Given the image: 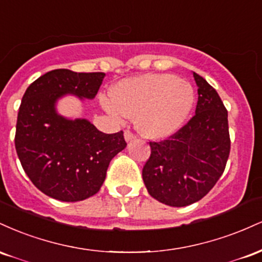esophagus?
Segmentation results:
<instances>
[{
	"instance_id": "obj_1",
	"label": "esophagus",
	"mask_w": 262,
	"mask_h": 262,
	"mask_svg": "<svg viewBox=\"0 0 262 262\" xmlns=\"http://www.w3.org/2000/svg\"><path fill=\"white\" fill-rule=\"evenodd\" d=\"M135 135L133 134V133H130V132L129 130H125L124 132V139H125V141H127V143H129V141H133V140H135Z\"/></svg>"
}]
</instances>
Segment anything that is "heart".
Returning a JSON list of instances; mask_svg holds the SVG:
<instances>
[{"instance_id":"b5f03b06","label":"heart","mask_w":262,"mask_h":262,"mask_svg":"<svg viewBox=\"0 0 262 262\" xmlns=\"http://www.w3.org/2000/svg\"><path fill=\"white\" fill-rule=\"evenodd\" d=\"M193 87L172 74H148L122 80L102 106L117 119L137 116V128L150 139L179 132L193 110Z\"/></svg>"}]
</instances>
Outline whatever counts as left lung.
Listing matches in <instances>:
<instances>
[{
	"instance_id": "left-lung-1",
	"label": "left lung",
	"mask_w": 262,
	"mask_h": 262,
	"mask_svg": "<svg viewBox=\"0 0 262 262\" xmlns=\"http://www.w3.org/2000/svg\"><path fill=\"white\" fill-rule=\"evenodd\" d=\"M196 114L167 140L150 143L151 155L143 167L149 194L171 207H185L203 198L217 183L230 151L228 112L221 97L202 76Z\"/></svg>"
}]
</instances>
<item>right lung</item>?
<instances>
[{"instance_id":"1","label":"right lung","mask_w":262,"mask_h":262,"mask_svg":"<svg viewBox=\"0 0 262 262\" xmlns=\"http://www.w3.org/2000/svg\"><path fill=\"white\" fill-rule=\"evenodd\" d=\"M106 74L58 69L29 85L16 125L17 155L27 176L47 196L77 202L100 191L112 159L127 146L123 132L104 134L86 118L56 110L68 95L93 100Z\"/></svg>"}]
</instances>
